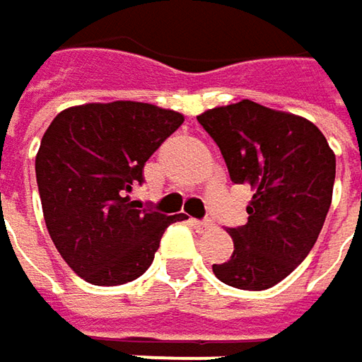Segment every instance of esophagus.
<instances>
[{"mask_svg":"<svg viewBox=\"0 0 362 362\" xmlns=\"http://www.w3.org/2000/svg\"><path fill=\"white\" fill-rule=\"evenodd\" d=\"M192 224H194L197 230H208V228H212L214 224H212V220H192Z\"/></svg>","mask_w":362,"mask_h":362,"instance_id":"34e87169","label":"esophagus"}]
</instances>
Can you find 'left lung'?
Returning a JSON list of instances; mask_svg holds the SVG:
<instances>
[{"label":"left lung","instance_id":"obj_1","mask_svg":"<svg viewBox=\"0 0 362 362\" xmlns=\"http://www.w3.org/2000/svg\"><path fill=\"white\" fill-rule=\"evenodd\" d=\"M197 121L220 148L230 181L253 189L247 224L228 228L230 259L212 270L228 286L266 291L315 245L332 204L336 156L311 121L253 100L210 109Z\"/></svg>","mask_w":362,"mask_h":362}]
</instances>
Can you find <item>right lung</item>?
I'll use <instances>...</instances> for the list:
<instances>
[{
  "label": "right lung",
  "mask_w": 362,
  "mask_h": 362,
  "mask_svg": "<svg viewBox=\"0 0 362 362\" xmlns=\"http://www.w3.org/2000/svg\"><path fill=\"white\" fill-rule=\"evenodd\" d=\"M183 123L148 103L115 100L69 107L40 140L37 183L47 230L67 266L96 286H115L150 268L170 222L132 202L144 165Z\"/></svg>",
  "instance_id": "1"
}]
</instances>
